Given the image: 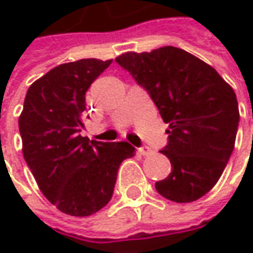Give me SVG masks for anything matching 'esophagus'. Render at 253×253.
<instances>
[{
	"label": "esophagus",
	"mask_w": 253,
	"mask_h": 253,
	"mask_svg": "<svg viewBox=\"0 0 253 253\" xmlns=\"http://www.w3.org/2000/svg\"><path fill=\"white\" fill-rule=\"evenodd\" d=\"M139 153L142 154V156H149V154H152V149L149 146H143L139 149Z\"/></svg>",
	"instance_id": "34e87169"
}]
</instances>
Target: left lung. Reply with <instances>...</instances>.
<instances>
[{
	"mask_svg": "<svg viewBox=\"0 0 253 253\" xmlns=\"http://www.w3.org/2000/svg\"><path fill=\"white\" fill-rule=\"evenodd\" d=\"M115 61L145 87L169 124L160 153L171 172L157 192L177 203L198 201L221 177L233 153L240 123L233 87L198 57L172 45L125 52Z\"/></svg>",
	"mask_w": 253,
	"mask_h": 253,
	"instance_id": "1",
	"label": "left lung"
}]
</instances>
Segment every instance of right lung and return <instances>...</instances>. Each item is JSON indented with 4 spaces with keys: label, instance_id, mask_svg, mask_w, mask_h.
<instances>
[{
    "label": "right lung",
    "instance_id": "right-lung-1",
    "mask_svg": "<svg viewBox=\"0 0 253 253\" xmlns=\"http://www.w3.org/2000/svg\"><path fill=\"white\" fill-rule=\"evenodd\" d=\"M113 59L86 58L52 68L28 89L19 117L22 152L43 195L62 213L86 217L110 202L128 142L89 140L84 94Z\"/></svg>",
    "mask_w": 253,
    "mask_h": 253
}]
</instances>
